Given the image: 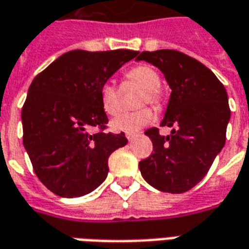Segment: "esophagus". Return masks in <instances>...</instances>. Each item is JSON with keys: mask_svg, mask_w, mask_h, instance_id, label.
Here are the masks:
<instances>
[{"mask_svg": "<svg viewBox=\"0 0 249 249\" xmlns=\"http://www.w3.org/2000/svg\"><path fill=\"white\" fill-rule=\"evenodd\" d=\"M137 136H139L137 133H126V139H128L129 142H132L133 139H136Z\"/></svg>", "mask_w": 249, "mask_h": 249, "instance_id": "34e87169", "label": "esophagus"}]
</instances>
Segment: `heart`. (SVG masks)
I'll list each match as a JSON object with an SVG mask.
<instances>
[{"label": "heart", "instance_id": "heart-1", "mask_svg": "<svg viewBox=\"0 0 249 249\" xmlns=\"http://www.w3.org/2000/svg\"><path fill=\"white\" fill-rule=\"evenodd\" d=\"M125 82L133 83L139 88L144 89V93L140 97L139 105H154L160 107L161 97L159 91L160 86V78L159 74L149 66H136L130 69L125 74ZM100 102L104 112L109 116H114L120 112V91L119 89L114 88L112 83H104L100 88ZM154 120V113L148 107H144L136 112L123 113L117 116L112 121V128L117 132H126L133 133L142 129V126L148 125Z\"/></svg>", "mask_w": 249, "mask_h": 249}]
</instances>
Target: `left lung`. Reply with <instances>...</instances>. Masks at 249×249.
I'll use <instances>...</instances> for the list:
<instances>
[{"instance_id": "left-lung-1", "label": "left lung", "mask_w": 249, "mask_h": 249, "mask_svg": "<svg viewBox=\"0 0 249 249\" xmlns=\"http://www.w3.org/2000/svg\"><path fill=\"white\" fill-rule=\"evenodd\" d=\"M163 72L171 95L161 126L173 128L161 136L149 128L154 152L139 163L149 185L171 194L189 191L201 182L225 144L231 119L227 90L217 76L197 59L175 50L142 52Z\"/></svg>"}]
</instances>
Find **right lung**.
<instances>
[{
    "mask_svg": "<svg viewBox=\"0 0 249 249\" xmlns=\"http://www.w3.org/2000/svg\"><path fill=\"white\" fill-rule=\"evenodd\" d=\"M137 51L63 53L28 89L22 107V142L40 182L64 198L82 197L107 179V159L128 142L124 132L105 133L107 116L100 88ZM95 126L101 130L91 135Z\"/></svg>",
    "mask_w": 249,
    "mask_h": 249,
    "instance_id": "obj_1",
    "label": "right lung"
}]
</instances>
